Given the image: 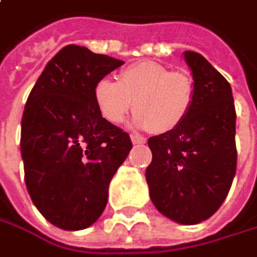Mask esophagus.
Returning a JSON list of instances; mask_svg holds the SVG:
<instances>
[{
	"instance_id": "obj_1",
	"label": "esophagus",
	"mask_w": 257,
	"mask_h": 257,
	"mask_svg": "<svg viewBox=\"0 0 257 257\" xmlns=\"http://www.w3.org/2000/svg\"><path fill=\"white\" fill-rule=\"evenodd\" d=\"M131 142H133V145H145L146 140L139 136H131Z\"/></svg>"
}]
</instances>
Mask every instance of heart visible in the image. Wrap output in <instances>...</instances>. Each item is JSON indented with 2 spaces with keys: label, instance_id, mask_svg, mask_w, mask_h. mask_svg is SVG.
<instances>
[{
  "label": "heart",
  "instance_id": "heart-1",
  "mask_svg": "<svg viewBox=\"0 0 257 257\" xmlns=\"http://www.w3.org/2000/svg\"><path fill=\"white\" fill-rule=\"evenodd\" d=\"M100 115L109 123H120L133 108V123L155 134L170 133L187 118L194 103V82L182 72H172L164 64L142 61L127 66L118 82L102 78L93 90Z\"/></svg>",
  "mask_w": 257,
  "mask_h": 257
}]
</instances>
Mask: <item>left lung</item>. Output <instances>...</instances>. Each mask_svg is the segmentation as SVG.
Here are the masks:
<instances>
[{
	"label": "left lung",
	"instance_id": "8db88e82",
	"mask_svg": "<svg viewBox=\"0 0 257 257\" xmlns=\"http://www.w3.org/2000/svg\"><path fill=\"white\" fill-rule=\"evenodd\" d=\"M184 58L193 73L194 103L176 130L149 139L146 181L155 208L191 226L214 215L230 190L236 112L227 79L199 52L185 51Z\"/></svg>",
	"mask_w": 257,
	"mask_h": 257
}]
</instances>
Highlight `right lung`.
I'll return each mask as SVG.
<instances>
[{
    "instance_id": "1",
    "label": "right lung",
    "mask_w": 257,
    "mask_h": 257,
    "mask_svg": "<svg viewBox=\"0 0 257 257\" xmlns=\"http://www.w3.org/2000/svg\"><path fill=\"white\" fill-rule=\"evenodd\" d=\"M121 64L67 45L45 66L27 99L21 123L27 190L60 229H87L100 217L109 182L133 149L130 136L100 115L93 97L96 82Z\"/></svg>"
}]
</instances>
